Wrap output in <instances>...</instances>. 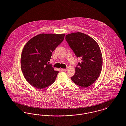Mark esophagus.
I'll return each instance as SVG.
<instances>
[{"label":"esophagus","mask_w":126,"mask_h":126,"mask_svg":"<svg viewBox=\"0 0 126 126\" xmlns=\"http://www.w3.org/2000/svg\"><path fill=\"white\" fill-rule=\"evenodd\" d=\"M61 70L63 72H65L66 71V69H61Z\"/></svg>","instance_id":"34e87169"}]
</instances>
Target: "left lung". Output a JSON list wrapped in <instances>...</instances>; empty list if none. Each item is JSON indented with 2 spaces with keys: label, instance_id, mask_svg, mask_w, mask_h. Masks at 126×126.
Returning a JSON list of instances; mask_svg holds the SVG:
<instances>
[{
  "label": "left lung",
  "instance_id": "obj_1",
  "mask_svg": "<svg viewBox=\"0 0 126 126\" xmlns=\"http://www.w3.org/2000/svg\"><path fill=\"white\" fill-rule=\"evenodd\" d=\"M65 40L81 61L76 65L71 80L82 87L91 85L98 78L102 68L103 58L99 45L91 36L81 32L65 35Z\"/></svg>",
  "mask_w": 126,
  "mask_h": 126
}]
</instances>
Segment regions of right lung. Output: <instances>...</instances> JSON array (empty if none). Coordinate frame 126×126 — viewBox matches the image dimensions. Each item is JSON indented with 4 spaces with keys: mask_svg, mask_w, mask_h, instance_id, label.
Listing matches in <instances>:
<instances>
[{
    "mask_svg": "<svg viewBox=\"0 0 126 126\" xmlns=\"http://www.w3.org/2000/svg\"><path fill=\"white\" fill-rule=\"evenodd\" d=\"M65 34H41L29 41L23 48L20 65L26 80L41 89L52 84L59 71L49 64L52 52L64 39Z\"/></svg>",
    "mask_w": 126,
    "mask_h": 126,
    "instance_id": "obj_1",
    "label": "right lung"
}]
</instances>
